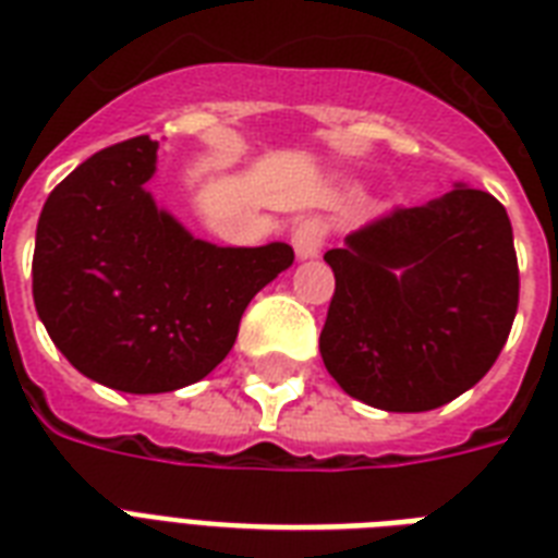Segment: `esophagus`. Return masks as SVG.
<instances>
[{
  "instance_id": "obj_1",
  "label": "esophagus",
  "mask_w": 558,
  "mask_h": 558,
  "mask_svg": "<svg viewBox=\"0 0 558 558\" xmlns=\"http://www.w3.org/2000/svg\"><path fill=\"white\" fill-rule=\"evenodd\" d=\"M293 250H296V258H314L323 247V241H326V230H323V223L317 218L300 220L296 227H293Z\"/></svg>"
}]
</instances>
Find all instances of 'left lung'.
Here are the masks:
<instances>
[{
    "mask_svg": "<svg viewBox=\"0 0 558 558\" xmlns=\"http://www.w3.org/2000/svg\"><path fill=\"white\" fill-rule=\"evenodd\" d=\"M335 296L319 355L352 399L390 413L442 408L498 361L518 311L507 209L457 183L328 250Z\"/></svg>",
    "mask_w": 558,
    "mask_h": 558,
    "instance_id": "1",
    "label": "left lung"
}]
</instances>
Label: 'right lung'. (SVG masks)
<instances>
[{"label":"right lung","mask_w":558,"mask_h":558,"mask_svg":"<svg viewBox=\"0 0 558 558\" xmlns=\"http://www.w3.org/2000/svg\"><path fill=\"white\" fill-rule=\"evenodd\" d=\"M157 142H119L49 194L34 244V305L77 373L110 390L171 392L230 355L250 300L293 265L282 241L194 239L145 189Z\"/></svg>","instance_id":"add662e5"}]
</instances>
